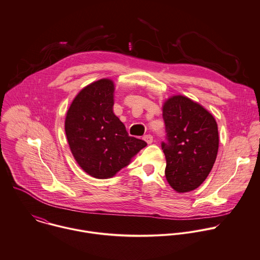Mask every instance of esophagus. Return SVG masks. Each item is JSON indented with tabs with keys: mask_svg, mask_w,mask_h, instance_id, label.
I'll use <instances>...</instances> for the list:
<instances>
[{
	"mask_svg": "<svg viewBox=\"0 0 260 260\" xmlns=\"http://www.w3.org/2000/svg\"><path fill=\"white\" fill-rule=\"evenodd\" d=\"M143 139L147 142V144H151L152 141H153V136L150 135V134H147V135H145V136L143 137Z\"/></svg>",
	"mask_w": 260,
	"mask_h": 260,
	"instance_id": "esophagus-1",
	"label": "esophagus"
}]
</instances>
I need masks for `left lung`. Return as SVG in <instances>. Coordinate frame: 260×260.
Instances as JSON below:
<instances>
[{
  "instance_id": "8db88e82",
  "label": "left lung",
  "mask_w": 260,
  "mask_h": 260,
  "mask_svg": "<svg viewBox=\"0 0 260 260\" xmlns=\"http://www.w3.org/2000/svg\"><path fill=\"white\" fill-rule=\"evenodd\" d=\"M162 111L166 177L177 192L190 191L205 181L215 164L219 148L217 122L204 107L183 95L170 98Z\"/></svg>"
}]
</instances>
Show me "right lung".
Here are the masks:
<instances>
[{"label":"right lung","instance_id":"obj_1","mask_svg":"<svg viewBox=\"0 0 260 260\" xmlns=\"http://www.w3.org/2000/svg\"><path fill=\"white\" fill-rule=\"evenodd\" d=\"M113 81L103 79L84 87L66 118V134L79 166L90 176L109 178L127 167L147 144L131 137L114 114Z\"/></svg>","mask_w":260,"mask_h":260}]
</instances>
